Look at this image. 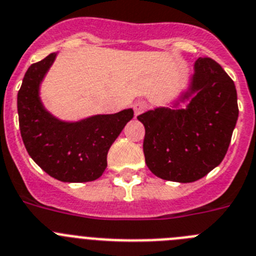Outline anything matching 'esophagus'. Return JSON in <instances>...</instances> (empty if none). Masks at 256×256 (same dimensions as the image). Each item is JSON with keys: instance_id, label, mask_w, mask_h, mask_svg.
<instances>
[{"instance_id": "obj_1", "label": "esophagus", "mask_w": 256, "mask_h": 256, "mask_svg": "<svg viewBox=\"0 0 256 256\" xmlns=\"http://www.w3.org/2000/svg\"><path fill=\"white\" fill-rule=\"evenodd\" d=\"M146 108H148V103L146 100H138L134 103V112L136 116L142 114L144 110H146Z\"/></svg>"}]
</instances>
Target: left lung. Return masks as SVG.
I'll list each match as a JSON object with an SVG mask.
<instances>
[{"mask_svg": "<svg viewBox=\"0 0 256 256\" xmlns=\"http://www.w3.org/2000/svg\"><path fill=\"white\" fill-rule=\"evenodd\" d=\"M192 92L186 110L156 108L138 116L146 128V166L165 180L190 183L216 168L238 118L234 82L211 58L196 60Z\"/></svg>", "mask_w": 256, "mask_h": 256, "instance_id": "obj_1", "label": "left lung"}]
</instances>
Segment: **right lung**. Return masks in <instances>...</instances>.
Masks as SVG:
<instances>
[{"mask_svg":"<svg viewBox=\"0 0 256 256\" xmlns=\"http://www.w3.org/2000/svg\"><path fill=\"white\" fill-rule=\"evenodd\" d=\"M50 54L28 68L18 92V114L23 143L33 161L50 176L66 183H85L100 178L106 154L134 110L98 114L78 122L55 118L44 108L38 91L55 60Z\"/></svg>","mask_w":256,"mask_h":256,"instance_id":"obj_1","label":"right lung"}]
</instances>
